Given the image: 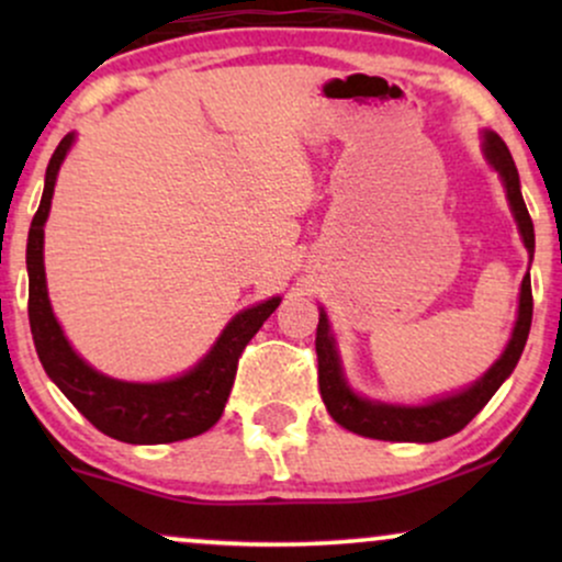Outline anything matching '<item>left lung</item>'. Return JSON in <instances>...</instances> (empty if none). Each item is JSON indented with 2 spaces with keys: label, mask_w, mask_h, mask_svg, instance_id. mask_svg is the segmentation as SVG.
I'll return each instance as SVG.
<instances>
[{
  "label": "left lung",
  "mask_w": 562,
  "mask_h": 562,
  "mask_svg": "<svg viewBox=\"0 0 562 562\" xmlns=\"http://www.w3.org/2000/svg\"><path fill=\"white\" fill-rule=\"evenodd\" d=\"M483 158L488 166L499 173L502 184H505L509 211H513L518 232L524 237L526 250L533 259V222L528 216V209L520 195V177L515 169V160L509 156L507 145L502 142L499 134L483 128ZM531 277H524L520 282V299H518V317H515L513 335H509L505 351L496 362L488 367L483 375L470 383L468 389L438 396L434 402L425 404H389L375 402V398L359 396L357 391L348 385L344 364H340L338 346H335V335L330 330V319H327L325 308H319V325H317V362H319V393L325 402L327 412L338 425H344L351 434L378 438V441H415L430 443L441 441V438L460 434L465 425L488 404L505 380L513 375L515 364H518L520 353L531 330Z\"/></svg>",
  "instance_id": "1"
}]
</instances>
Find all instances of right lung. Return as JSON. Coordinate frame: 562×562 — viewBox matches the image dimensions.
<instances>
[{
  "label": "right lung",
  "mask_w": 562,
  "mask_h": 562,
  "mask_svg": "<svg viewBox=\"0 0 562 562\" xmlns=\"http://www.w3.org/2000/svg\"><path fill=\"white\" fill-rule=\"evenodd\" d=\"M76 134L60 139L44 173V192L31 222L25 267H29V322L34 346L49 380L68 396V402L105 436L124 443H171L214 428L235 383L237 359L248 340L259 333L269 314L280 306V295L243 308L227 322L216 344L192 370L158 383H128L102 375L87 364L68 344L57 322L44 274V224L53 209V192L63 160Z\"/></svg>",
  "instance_id": "1"
}]
</instances>
